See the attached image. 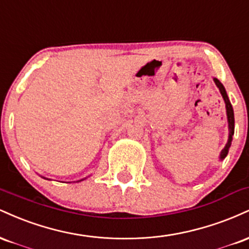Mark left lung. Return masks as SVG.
<instances>
[{
  "label": "left lung",
  "mask_w": 249,
  "mask_h": 249,
  "mask_svg": "<svg viewBox=\"0 0 249 249\" xmlns=\"http://www.w3.org/2000/svg\"><path fill=\"white\" fill-rule=\"evenodd\" d=\"M213 81H214V83H215L216 87H218L220 93H221V96H222V98H224V102L226 105V115H227V122H228V139H227V142H226L224 150L221 151V153H220V157H219V160L222 161L226 157H227L228 151H230L231 145H232L233 134H234V111H233V107H232V104H231L230 98H228L227 92H226V89L224 85H222L221 82H220L218 78H215V77H213Z\"/></svg>",
  "instance_id": "left-lung-1"
}]
</instances>
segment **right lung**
Returning a JSON list of instances; mask_svg holds the SVG:
<instances>
[{
    "mask_svg": "<svg viewBox=\"0 0 249 249\" xmlns=\"http://www.w3.org/2000/svg\"><path fill=\"white\" fill-rule=\"evenodd\" d=\"M42 178H44V179H48V178H45V177H42ZM87 178H88V177H87ZM87 178H84V179H87ZM84 179H81V180H78V181H77V182L82 181V180H84ZM48 180H50V179H48Z\"/></svg>",
    "mask_w": 249,
    "mask_h": 249,
    "instance_id": "1",
    "label": "right lung"
}]
</instances>
